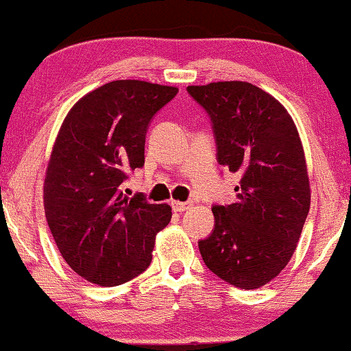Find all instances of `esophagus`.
Here are the masks:
<instances>
[{
  "label": "esophagus",
  "mask_w": 351,
  "mask_h": 351,
  "mask_svg": "<svg viewBox=\"0 0 351 351\" xmlns=\"http://www.w3.org/2000/svg\"><path fill=\"white\" fill-rule=\"evenodd\" d=\"M191 206H193L191 203H183V201H171L173 211H176V213L186 211V209H189Z\"/></svg>",
  "instance_id": "obj_1"
}]
</instances>
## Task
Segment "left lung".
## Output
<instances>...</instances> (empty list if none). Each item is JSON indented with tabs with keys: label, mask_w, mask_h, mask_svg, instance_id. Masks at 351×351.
Segmentation results:
<instances>
[{
	"label": "left lung",
	"mask_w": 351,
	"mask_h": 351,
	"mask_svg": "<svg viewBox=\"0 0 351 351\" xmlns=\"http://www.w3.org/2000/svg\"><path fill=\"white\" fill-rule=\"evenodd\" d=\"M208 112L217 163L241 176L236 201L213 206L199 241L204 264L239 289H259L289 264L310 209L304 148L292 117L263 88L241 80L189 86Z\"/></svg>",
	"instance_id": "1"
}]
</instances>
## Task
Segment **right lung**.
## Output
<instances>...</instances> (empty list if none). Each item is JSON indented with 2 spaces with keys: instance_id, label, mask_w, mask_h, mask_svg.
Returning a JSON list of instances; mask_svg holds the SVG:
<instances>
[{
  "instance_id": "1",
  "label": "right lung",
  "mask_w": 351,
  "mask_h": 351,
  "mask_svg": "<svg viewBox=\"0 0 351 351\" xmlns=\"http://www.w3.org/2000/svg\"><path fill=\"white\" fill-rule=\"evenodd\" d=\"M178 88L114 80L71 108L56 138L44 211L64 261L80 277L114 287L152 263L156 232L170 223L168 204L128 198L120 184L145 163V135Z\"/></svg>"
}]
</instances>
